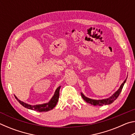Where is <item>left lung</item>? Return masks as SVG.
Wrapping results in <instances>:
<instances>
[{"label": "left lung", "instance_id": "left-lung-1", "mask_svg": "<svg viewBox=\"0 0 135 135\" xmlns=\"http://www.w3.org/2000/svg\"><path fill=\"white\" fill-rule=\"evenodd\" d=\"M126 81V79L125 80L123 81V83L121 84L120 88L118 89V90L116 91V92L114 93L111 97H109V98H107V99H102V100L91 99H89V98L86 97L82 93H81V97L83 98V99L85 100L86 102H88V103H89L91 105H94V106H102V105H104L110 104L111 103H113L114 100H115L118 97V96H119L121 92H122V90Z\"/></svg>", "mask_w": 135, "mask_h": 135}]
</instances>
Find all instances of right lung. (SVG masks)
Wrapping results in <instances>:
<instances>
[{
  "mask_svg": "<svg viewBox=\"0 0 135 135\" xmlns=\"http://www.w3.org/2000/svg\"><path fill=\"white\" fill-rule=\"evenodd\" d=\"M61 86L58 87V88L56 89L55 92L54 93V97H52V99L49 102H47L46 104H43L41 105H28L26 103H24V102L21 101V100H19L17 98V97H15L18 102H20L21 105L22 106L24 107L25 108H27L28 109H30L31 110H35L37 111L38 112H46L51 110V109H53L56 106L57 102L58 101L59 99V89H60Z\"/></svg>",
  "mask_w": 135,
  "mask_h": 135,
  "instance_id": "obj_1",
  "label": "right lung"
}]
</instances>
